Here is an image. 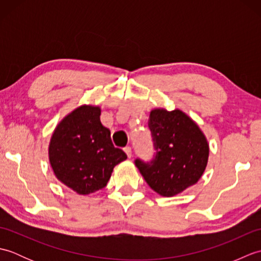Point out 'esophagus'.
Segmentation results:
<instances>
[{"label":"esophagus","mask_w":261,"mask_h":261,"mask_svg":"<svg viewBox=\"0 0 261 261\" xmlns=\"http://www.w3.org/2000/svg\"><path fill=\"white\" fill-rule=\"evenodd\" d=\"M124 151H125L127 157H129V158L132 157V149H131V147H129V146L125 147V148H124Z\"/></svg>","instance_id":"34e87169"}]
</instances>
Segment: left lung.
Wrapping results in <instances>:
<instances>
[{
    "instance_id": "1",
    "label": "left lung",
    "mask_w": 261,
    "mask_h": 261,
    "mask_svg": "<svg viewBox=\"0 0 261 261\" xmlns=\"http://www.w3.org/2000/svg\"><path fill=\"white\" fill-rule=\"evenodd\" d=\"M154 153L150 162L135 164L147 184L162 196H174L201 178L208 159V145L203 132L180 110L156 109L150 112Z\"/></svg>"
}]
</instances>
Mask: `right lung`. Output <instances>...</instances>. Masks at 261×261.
Here are the masks:
<instances>
[{
	"label": "right lung",
	"instance_id": "obj_1",
	"mask_svg": "<svg viewBox=\"0 0 261 261\" xmlns=\"http://www.w3.org/2000/svg\"><path fill=\"white\" fill-rule=\"evenodd\" d=\"M99 115L97 107L76 109L58 124L49 145L55 175L82 195L107 186L113 168L126 159L125 152L113 146Z\"/></svg>",
	"mask_w": 261,
	"mask_h": 261
}]
</instances>
